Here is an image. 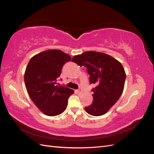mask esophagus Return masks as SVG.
<instances>
[{"label": "esophagus", "mask_w": 154, "mask_h": 154, "mask_svg": "<svg viewBox=\"0 0 154 154\" xmlns=\"http://www.w3.org/2000/svg\"><path fill=\"white\" fill-rule=\"evenodd\" d=\"M78 93H80V94H81V93H82L83 92V90L82 89V88H78Z\"/></svg>", "instance_id": "1"}]
</instances>
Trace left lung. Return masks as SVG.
<instances>
[{
    "instance_id": "obj_1",
    "label": "left lung",
    "mask_w": 154,
    "mask_h": 154,
    "mask_svg": "<svg viewBox=\"0 0 154 154\" xmlns=\"http://www.w3.org/2000/svg\"><path fill=\"white\" fill-rule=\"evenodd\" d=\"M72 62L86 67L90 83L96 85L92 89L93 102L85 107L86 112L94 116L106 114L119 99L124 89L126 74L122 63L110 55L96 51L74 56Z\"/></svg>"
}]
</instances>
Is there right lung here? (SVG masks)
<instances>
[{
  "instance_id": "right-lung-1",
  "label": "right lung",
  "mask_w": 154,
  "mask_h": 154,
  "mask_svg": "<svg viewBox=\"0 0 154 154\" xmlns=\"http://www.w3.org/2000/svg\"><path fill=\"white\" fill-rule=\"evenodd\" d=\"M71 58L60 50H48L29 60L24 82L31 100L44 114L54 116L66 109L69 96L74 91L57 85L63 65Z\"/></svg>"
}]
</instances>
